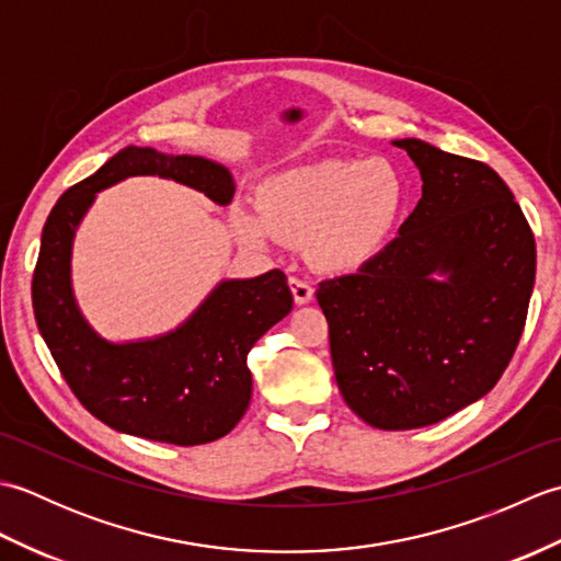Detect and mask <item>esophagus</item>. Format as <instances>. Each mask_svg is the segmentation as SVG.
Here are the masks:
<instances>
[{
	"label": "esophagus",
	"instance_id": "1",
	"mask_svg": "<svg viewBox=\"0 0 561 561\" xmlns=\"http://www.w3.org/2000/svg\"><path fill=\"white\" fill-rule=\"evenodd\" d=\"M289 289L294 294V301L299 304V306H304V304H308V301L313 299V287L306 279H301V277H289Z\"/></svg>",
	"mask_w": 561,
	"mask_h": 561
}]
</instances>
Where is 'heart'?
Instances as JSON below:
<instances>
[{
  "instance_id": "1",
  "label": "heart",
  "mask_w": 561,
  "mask_h": 561,
  "mask_svg": "<svg viewBox=\"0 0 561 561\" xmlns=\"http://www.w3.org/2000/svg\"><path fill=\"white\" fill-rule=\"evenodd\" d=\"M402 202V178L390 163L323 161L274 175L262 209L236 207L231 224L250 245L308 243L320 267L354 270L383 245Z\"/></svg>"
}]
</instances>
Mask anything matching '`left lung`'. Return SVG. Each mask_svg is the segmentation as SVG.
Segmentation results:
<instances>
[{
    "label": "left lung",
    "mask_w": 561,
    "mask_h": 561,
    "mask_svg": "<svg viewBox=\"0 0 561 561\" xmlns=\"http://www.w3.org/2000/svg\"><path fill=\"white\" fill-rule=\"evenodd\" d=\"M392 145L420 169L422 199L378 255L320 282L316 299L344 402L402 432L446 420L502 378L526 328L535 238L486 163L422 139Z\"/></svg>",
    "instance_id": "obj_1"
}]
</instances>
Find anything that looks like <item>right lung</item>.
Listing matches in <instances>:
<instances>
[{
  "label": "right lung",
  "instance_id": "right-lung-1",
  "mask_svg": "<svg viewBox=\"0 0 561 561\" xmlns=\"http://www.w3.org/2000/svg\"><path fill=\"white\" fill-rule=\"evenodd\" d=\"M129 175H161L219 205L233 197V178L202 157H169L127 147L57 199L43 226L33 272V313L59 374L77 400L115 432L199 446L241 422L253 392L248 352L291 311L287 274L226 279L169 335L115 344L79 313L69 282L71 241L96 193Z\"/></svg>",
  "mask_w": 561,
  "mask_h": 561
}]
</instances>
